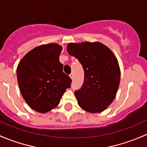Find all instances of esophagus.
I'll return each instance as SVG.
<instances>
[{"label": "esophagus", "mask_w": 147, "mask_h": 147, "mask_svg": "<svg viewBox=\"0 0 147 147\" xmlns=\"http://www.w3.org/2000/svg\"><path fill=\"white\" fill-rule=\"evenodd\" d=\"M69 76H70V78H71V79H73V78H74V74H71L70 75H69Z\"/></svg>", "instance_id": "obj_1"}]
</instances>
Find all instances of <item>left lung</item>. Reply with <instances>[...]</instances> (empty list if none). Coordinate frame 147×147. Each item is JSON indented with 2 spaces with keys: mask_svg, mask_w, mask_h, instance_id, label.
I'll list each match as a JSON object with an SVG mask.
<instances>
[{
  "mask_svg": "<svg viewBox=\"0 0 147 147\" xmlns=\"http://www.w3.org/2000/svg\"><path fill=\"white\" fill-rule=\"evenodd\" d=\"M66 48L84 71L82 88L75 92L78 105L90 113L104 111L119 88L120 69L117 58L110 48L99 42H71Z\"/></svg>",
  "mask_w": 147,
  "mask_h": 147,
  "instance_id": "8db88e82",
  "label": "left lung"
}]
</instances>
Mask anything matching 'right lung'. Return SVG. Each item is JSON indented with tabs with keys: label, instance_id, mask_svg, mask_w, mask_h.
<instances>
[{
	"label": "right lung",
	"instance_id": "obj_1",
	"mask_svg": "<svg viewBox=\"0 0 147 147\" xmlns=\"http://www.w3.org/2000/svg\"><path fill=\"white\" fill-rule=\"evenodd\" d=\"M62 47L49 43L27 53L17 67L20 91L32 110L46 113L59 104L71 79L63 71L59 61Z\"/></svg>",
	"mask_w": 147,
	"mask_h": 147
}]
</instances>
